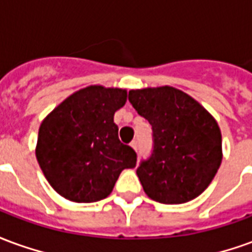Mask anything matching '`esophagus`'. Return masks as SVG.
<instances>
[{
    "mask_svg": "<svg viewBox=\"0 0 252 252\" xmlns=\"http://www.w3.org/2000/svg\"><path fill=\"white\" fill-rule=\"evenodd\" d=\"M131 147L133 148V150H136V148H137V142H136V140H132V142H131Z\"/></svg>",
    "mask_w": 252,
    "mask_h": 252,
    "instance_id": "esophagus-1",
    "label": "esophagus"
}]
</instances>
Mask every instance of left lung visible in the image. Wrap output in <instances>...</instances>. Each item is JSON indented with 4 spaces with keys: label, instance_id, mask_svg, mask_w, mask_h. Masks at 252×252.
I'll return each mask as SVG.
<instances>
[{
    "label": "left lung",
    "instance_id": "left-lung-1",
    "mask_svg": "<svg viewBox=\"0 0 252 252\" xmlns=\"http://www.w3.org/2000/svg\"><path fill=\"white\" fill-rule=\"evenodd\" d=\"M128 99L153 126V151L136 174L146 194L162 204H184L211 184L221 163V132L195 99L178 89L131 90Z\"/></svg>",
    "mask_w": 252,
    "mask_h": 252
}]
</instances>
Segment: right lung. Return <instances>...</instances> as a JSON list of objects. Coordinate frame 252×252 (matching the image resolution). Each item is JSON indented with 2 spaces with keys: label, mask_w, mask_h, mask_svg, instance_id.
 Returning <instances> with one entry per match:
<instances>
[{
  "label": "right lung",
  "mask_w": 252,
  "mask_h": 252,
  "mask_svg": "<svg viewBox=\"0 0 252 252\" xmlns=\"http://www.w3.org/2000/svg\"><path fill=\"white\" fill-rule=\"evenodd\" d=\"M126 101L123 89L89 86L70 95L39 128L36 158L50 185L74 202L104 200L136 153L119 139L113 116Z\"/></svg>",
  "instance_id": "obj_1"
}]
</instances>
